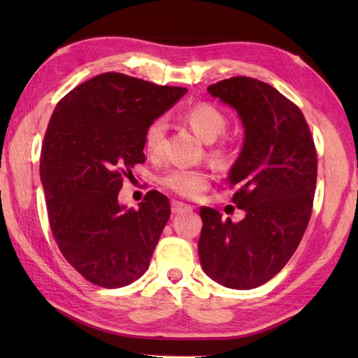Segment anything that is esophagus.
Returning <instances> with one entry per match:
<instances>
[{
	"instance_id": "obj_1",
	"label": "esophagus",
	"mask_w": 358,
	"mask_h": 358,
	"mask_svg": "<svg viewBox=\"0 0 358 358\" xmlns=\"http://www.w3.org/2000/svg\"><path fill=\"white\" fill-rule=\"evenodd\" d=\"M192 209L194 208L189 206V204H186V203H181V201H177V200L172 201V214H181V212H189Z\"/></svg>"
}]
</instances>
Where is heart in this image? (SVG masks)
Here are the masks:
<instances>
[{
  "label": "heart",
  "mask_w": 358,
  "mask_h": 358,
  "mask_svg": "<svg viewBox=\"0 0 358 358\" xmlns=\"http://www.w3.org/2000/svg\"><path fill=\"white\" fill-rule=\"evenodd\" d=\"M183 120L206 143H214L220 135H223L227 127V117L210 103L194 104L183 113ZM166 129V120L162 117L149 123L146 132H144V149L148 155L158 157L162 154ZM209 154L220 166L229 164L232 159V149L226 141L212 144ZM159 183L171 192L185 196V199H196L210 186V175L206 171L195 169V167L177 166L167 169L159 177Z\"/></svg>",
  "instance_id": "obj_1"
}]
</instances>
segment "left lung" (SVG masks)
I'll list each match as a JSON object with an SVG mask.
<instances>
[{
    "mask_svg": "<svg viewBox=\"0 0 358 358\" xmlns=\"http://www.w3.org/2000/svg\"><path fill=\"white\" fill-rule=\"evenodd\" d=\"M231 104L245 126V144L232 166V203L238 223L201 208L199 257L203 271L231 289L264 285L299 248L313 214L317 149L299 106L268 83L232 77L208 87Z\"/></svg>",
    "mask_w": 358,
    "mask_h": 358,
    "instance_id": "1",
    "label": "left lung"
}]
</instances>
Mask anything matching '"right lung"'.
Here are the masks:
<instances>
[{
  "label": "right lung",
  "instance_id": "right-lung-1",
  "mask_svg": "<svg viewBox=\"0 0 358 358\" xmlns=\"http://www.w3.org/2000/svg\"><path fill=\"white\" fill-rule=\"evenodd\" d=\"M185 87L106 72L58 101L44 135L40 175L53 238L90 283L123 287L148 271L171 204L149 191L140 209L118 203L124 178L146 162L144 132Z\"/></svg>",
  "mask_w": 358,
  "mask_h": 358
}]
</instances>
